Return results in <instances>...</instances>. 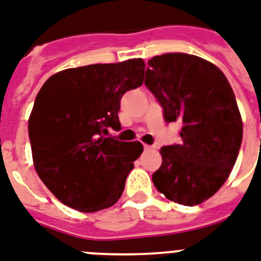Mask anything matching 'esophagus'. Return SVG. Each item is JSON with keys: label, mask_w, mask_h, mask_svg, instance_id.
I'll list each match as a JSON object with an SVG mask.
<instances>
[{"label": "esophagus", "mask_w": 261, "mask_h": 261, "mask_svg": "<svg viewBox=\"0 0 261 261\" xmlns=\"http://www.w3.org/2000/svg\"><path fill=\"white\" fill-rule=\"evenodd\" d=\"M143 148L146 151H150V150H154V146H148V144H144Z\"/></svg>", "instance_id": "esophagus-1"}]
</instances>
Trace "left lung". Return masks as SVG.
Segmentation results:
<instances>
[{
    "mask_svg": "<svg viewBox=\"0 0 261 261\" xmlns=\"http://www.w3.org/2000/svg\"><path fill=\"white\" fill-rule=\"evenodd\" d=\"M146 81L167 123L180 122L181 142L161 148L152 174L159 192L183 205L207 200L235 166L243 122L223 71L200 57L168 53L148 61Z\"/></svg>",
    "mask_w": 261,
    "mask_h": 261,
    "instance_id": "8db88e82",
    "label": "left lung"
}]
</instances>
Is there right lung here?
Listing matches in <instances>:
<instances>
[{"instance_id":"add662e5","label":"right lung","mask_w":261,"mask_h":261,"mask_svg":"<svg viewBox=\"0 0 261 261\" xmlns=\"http://www.w3.org/2000/svg\"><path fill=\"white\" fill-rule=\"evenodd\" d=\"M143 60L67 69L43 83L29 118L34 167L53 195L81 212L111 207L143 152L117 141L120 99L143 83Z\"/></svg>"}]
</instances>
